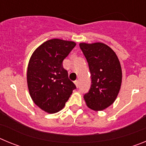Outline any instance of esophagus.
Instances as JSON below:
<instances>
[{
    "mask_svg": "<svg viewBox=\"0 0 146 146\" xmlns=\"http://www.w3.org/2000/svg\"><path fill=\"white\" fill-rule=\"evenodd\" d=\"M74 84H75L76 87L78 88V86H79V81H78V80L74 81Z\"/></svg>",
    "mask_w": 146,
    "mask_h": 146,
    "instance_id": "1",
    "label": "esophagus"
}]
</instances>
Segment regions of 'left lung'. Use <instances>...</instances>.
Instances as JSON below:
<instances>
[{
  "instance_id": "obj_1",
  "label": "left lung",
  "mask_w": 146,
  "mask_h": 146,
  "mask_svg": "<svg viewBox=\"0 0 146 146\" xmlns=\"http://www.w3.org/2000/svg\"><path fill=\"white\" fill-rule=\"evenodd\" d=\"M80 47L88 63L91 86L84 95L90 109L102 111L116 99L122 82V70L115 52L102 42L80 43Z\"/></svg>"
}]
</instances>
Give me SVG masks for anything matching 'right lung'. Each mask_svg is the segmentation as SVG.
Listing matches in <instances>:
<instances>
[{
	"label": "right lung",
	"instance_id": "add662e5",
	"mask_svg": "<svg viewBox=\"0 0 146 146\" xmlns=\"http://www.w3.org/2000/svg\"><path fill=\"white\" fill-rule=\"evenodd\" d=\"M75 46L74 42L52 38L37 47L30 58L27 70L30 96L46 113L61 110L76 88L62 65Z\"/></svg>",
	"mask_w": 146,
	"mask_h": 146
}]
</instances>
